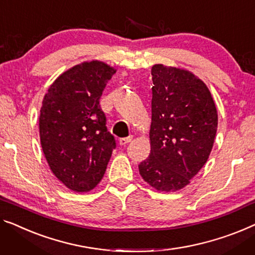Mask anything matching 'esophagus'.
<instances>
[{
  "label": "esophagus",
  "mask_w": 255,
  "mask_h": 255,
  "mask_svg": "<svg viewBox=\"0 0 255 255\" xmlns=\"http://www.w3.org/2000/svg\"><path fill=\"white\" fill-rule=\"evenodd\" d=\"M131 138H132L131 136H128V137L120 138V139H119V144H120V145H126V144H128L129 142H130Z\"/></svg>",
  "instance_id": "1"
}]
</instances>
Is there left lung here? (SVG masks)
<instances>
[{"label":"left lung","mask_w":255,"mask_h":255,"mask_svg":"<svg viewBox=\"0 0 255 255\" xmlns=\"http://www.w3.org/2000/svg\"><path fill=\"white\" fill-rule=\"evenodd\" d=\"M151 152L138 165L158 191H177L206 164L218 129L207 86L191 72L155 64L151 70Z\"/></svg>","instance_id":"1"}]
</instances>
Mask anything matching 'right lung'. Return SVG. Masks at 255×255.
Instances as JSON below:
<instances>
[{"instance_id": "obj_1", "label": "right lung", "mask_w": 255, "mask_h": 255, "mask_svg": "<svg viewBox=\"0 0 255 255\" xmlns=\"http://www.w3.org/2000/svg\"><path fill=\"white\" fill-rule=\"evenodd\" d=\"M115 73L103 62H85L59 75L44 95L39 119L44 157L54 175L75 192L100 183L116 149L100 105Z\"/></svg>"}]
</instances>
